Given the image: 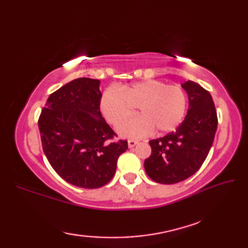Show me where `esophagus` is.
I'll return each instance as SVG.
<instances>
[{"label": "esophagus", "mask_w": 248, "mask_h": 248, "mask_svg": "<svg viewBox=\"0 0 248 248\" xmlns=\"http://www.w3.org/2000/svg\"><path fill=\"white\" fill-rule=\"evenodd\" d=\"M139 141L138 140H128V146H129V148H133V147L138 144Z\"/></svg>", "instance_id": "34e87169"}]
</instances>
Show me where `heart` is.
I'll use <instances>...</instances> for the list:
<instances>
[{"mask_svg": "<svg viewBox=\"0 0 248 248\" xmlns=\"http://www.w3.org/2000/svg\"><path fill=\"white\" fill-rule=\"evenodd\" d=\"M139 108L140 116L121 124L118 132L127 138H143L154 132L176 130L186 110V94L180 86L159 80L135 83L120 89L108 87L100 99V109L108 124H119Z\"/></svg>", "mask_w": 248, "mask_h": 248, "instance_id": "1", "label": "heart"}]
</instances>
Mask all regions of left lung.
<instances>
[{
    "label": "left lung",
    "instance_id": "obj_1",
    "mask_svg": "<svg viewBox=\"0 0 248 248\" xmlns=\"http://www.w3.org/2000/svg\"><path fill=\"white\" fill-rule=\"evenodd\" d=\"M188 94V110L175 132L151 140V155L145 170L152 180L173 184L194 175L211 149L217 129V114L211 94L193 81L182 84Z\"/></svg>",
    "mask_w": 248,
    "mask_h": 248
}]
</instances>
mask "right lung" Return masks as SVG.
I'll return each mask as SVG.
<instances>
[{"label": "right lung", "instance_id": "obj_1", "mask_svg": "<svg viewBox=\"0 0 248 248\" xmlns=\"http://www.w3.org/2000/svg\"><path fill=\"white\" fill-rule=\"evenodd\" d=\"M99 80L76 78L46 100L38 118L41 144L53 170L72 186L97 188L112 180L128 141L100 112Z\"/></svg>", "mask_w": 248, "mask_h": 248}]
</instances>
